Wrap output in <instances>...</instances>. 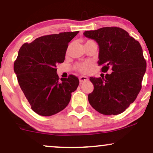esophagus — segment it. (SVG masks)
Masks as SVG:
<instances>
[{"mask_svg": "<svg viewBox=\"0 0 153 153\" xmlns=\"http://www.w3.org/2000/svg\"><path fill=\"white\" fill-rule=\"evenodd\" d=\"M79 82L81 83H82L83 82H85V81H86L88 80V77L86 76H79Z\"/></svg>", "mask_w": 153, "mask_h": 153, "instance_id": "34e87169", "label": "esophagus"}]
</instances>
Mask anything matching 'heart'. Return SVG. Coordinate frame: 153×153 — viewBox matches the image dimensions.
Listing matches in <instances>:
<instances>
[{"mask_svg":"<svg viewBox=\"0 0 153 153\" xmlns=\"http://www.w3.org/2000/svg\"><path fill=\"white\" fill-rule=\"evenodd\" d=\"M88 42H93L91 40H88ZM88 62H80V63L76 64V69L77 70H79V72L81 73H85L88 70Z\"/></svg>","mask_w":153,"mask_h":153,"instance_id":"heart-1","label":"heart"}]
</instances>
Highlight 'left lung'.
<instances>
[{
  "instance_id": "1",
  "label": "left lung",
  "mask_w": 153,
  "mask_h": 153,
  "mask_svg": "<svg viewBox=\"0 0 153 153\" xmlns=\"http://www.w3.org/2000/svg\"><path fill=\"white\" fill-rule=\"evenodd\" d=\"M83 35L99 46L97 63L102 72H113L100 78L91 77L94 85L88 97L92 107L104 115H118L137 98L146 70L143 49L139 42L118 27L85 31Z\"/></svg>"
}]
</instances>
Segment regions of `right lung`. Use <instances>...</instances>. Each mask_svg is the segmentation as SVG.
Instances as JSON below:
<instances>
[{
    "instance_id": "add662e5",
    "label": "right lung",
    "mask_w": 153,
    "mask_h": 153,
    "mask_svg": "<svg viewBox=\"0 0 153 153\" xmlns=\"http://www.w3.org/2000/svg\"><path fill=\"white\" fill-rule=\"evenodd\" d=\"M79 33H60L42 36L20 48L14 64L19 84L37 114L50 116L63 110L78 87L79 79L57 74L58 63L64 62L68 43Z\"/></svg>"
}]
</instances>
